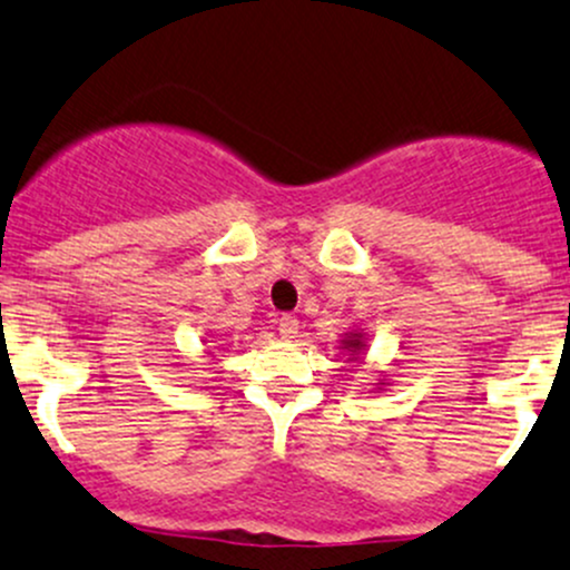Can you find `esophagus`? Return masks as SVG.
<instances>
[{
  "label": "esophagus",
  "instance_id": "34e87169",
  "mask_svg": "<svg viewBox=\"0 0 570 570\" xmlns=\"http://www.w3.org/2000/svg\"><path fill=\"white\" fill-rule=\"evenodd\" d=\"M278 333L284 341H292V337H297V333H299V322L295 316H281Z\"/></svg>",
  "mask_w": 570,
  "mask_h": 570
}]
</instances>
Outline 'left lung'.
Wrapping results in <instances>:
<instances>
[{
  "mask_svg": "<svg viewBox=\"0 0 570 570\" xmlns=\"http://www.w3.org/2000/svg\"><path fill=\"white\" fill-rule=\"evenodd\" d=\"M365 348H367V335L362 333V327H354V330H346V333L341 335V354L346 356V362H365ZM384 386H390V381L386 379H379L376 390L381 392Z\"/></svg>",
  "mask_w": 570,
  "mask_h": 570,
  "instance_id": "left-lung-1",
  "label": "left lung"
}]
</instances>
